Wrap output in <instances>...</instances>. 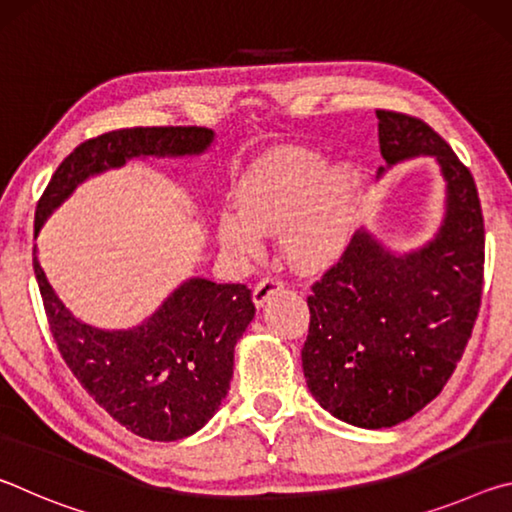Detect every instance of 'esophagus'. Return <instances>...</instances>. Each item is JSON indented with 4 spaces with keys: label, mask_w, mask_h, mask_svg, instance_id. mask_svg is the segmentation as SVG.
Returning a JSON list of instances; mask_svg holds the SVG:
<instances>
[{
    "label": "esophagus",
    "mask_w": 512,
    "mask_h": 512,
    "mask_svg": "<svg viewBox=\"0 0 512 512\" xmlns=\"http://www.w3.org/2000/svg\"><path fill=\"white\" fill-rule=\"evenodd\" d=\"M282 289H284V282L280 280V277H273V275L264 277V280L259 282L257 287H255V291H253L255 307H264L266 302L271 300V296H275V293L282 291Z\"/></svg>",
    "instance_id": "34e87169"
}]
</instances>
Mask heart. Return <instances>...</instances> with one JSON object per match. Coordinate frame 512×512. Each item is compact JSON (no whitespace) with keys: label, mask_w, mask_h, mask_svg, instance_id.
<instances>
[{"label":"heart","mask_w":512,"mask_h":512,"mask_svg":"<svg viewBox=\"0 0 512 512\" xmlns=\"http://www.w3.org/2000/svg\"><path fill=\"white\" fill-rule=\"evenodd\" d=\"M359 171L309 149H275L241 173L237 207L216 212L214 235L235 257H253L264 235H282V250L302 271L339 262L354 232Z\"/></svg>","instance_id":"obj_1"}]
</instances>
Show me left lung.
<instances>
[{
  "instance_id": "1",
  "label": "left lung",
  "mask_w": 512,
  "mask_h": 512,
  "mask_svg": "<svg viewBox=\"0 0 512 512\" xmlns=\"http://www.w3.org/2000/svg\"><path fill=\"white\" fill-rule=\"evenodd\" d=\"M386 167L433 158L445 212L422 246L388 248L370 230L307 298L302 370L316 402L361 429L395 427L436 397L470 339L483 289V214L472 173L424 121L377 110Z\"/></svg>"
}]
</instances>
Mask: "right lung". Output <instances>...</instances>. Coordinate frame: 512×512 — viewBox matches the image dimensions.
Segmentation results:
<instances>
[{"instance_id": "obj_1", "label": "right lung", "mask_w": 512, "mask_h": 512, "mask_svg": "<svg viewBox=\"0 0 512 512\" xmlns=\"http://www.w3.org/2000/svg\"><path fill=\"white\" fill-rule=\"evenodd\" d=\"M212 144L214 131L198 126L124 128L83 142L56 169L40 198L36 237L88 178L137 158L203 155ZM33 271L65 363L121 427L171 443L212 420L230 391L237 341L255 318L246 284L189 277L140 325L101 329L83 323L63 305L42 271L36 248Z\"/></svg>"}]
</instances>
